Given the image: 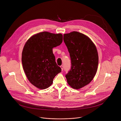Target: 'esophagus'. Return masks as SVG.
<instances>
[{"mask_svg":"<svg viewBox=\"0 0 121 121\" xmlns=\"http://www.w3.org/2000/svg\"><path fill=\"white\" fill-rule=\"evenodd\" d=\"M60 67V68L61 69V71H63V66H61Z\"/></svg>","mask_w":121,"mask_h":121,"instance_id":"esophagus-1","label":"esophagus"}]
</instances>
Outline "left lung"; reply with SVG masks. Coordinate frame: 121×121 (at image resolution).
<instances>
[{
	"label": "left lung",
	"instance_id": "1",
	"mask_svg": "<svg viewBox=\"0 0 121 121\" xmlns=\"http://www.w3.org/2000/svg\"><path fill=\"white\" fill-rule=\"evenodd\" d=\"M71 60V69L66 75L68 83L79 89L89 84L98 68V54L95 45L86 35L73 31L63 35Z\"/></svg>",
	"mask_w": 121,
	"mask_h": 121
}]
</instances>
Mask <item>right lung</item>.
<instances>
[{
    "mask_svg": "<svg viewBox=\"0 0 121 121\" xmlns=\"http://www.w3.org/2000/svg\"><path fill=\"white\" fill-rule=\"evenodd\" d=\"M62 40L61 34L43 32L33 35L25 43L22 52L23 68L28 81L38 88L49 87L61 72L52 48L60 45Z\"/></svg>",
    "mask_w": 121,
    "mask_h": 121,
    "instance_id": "obj_1",
    "label": "right lung"
}]
</instances>
